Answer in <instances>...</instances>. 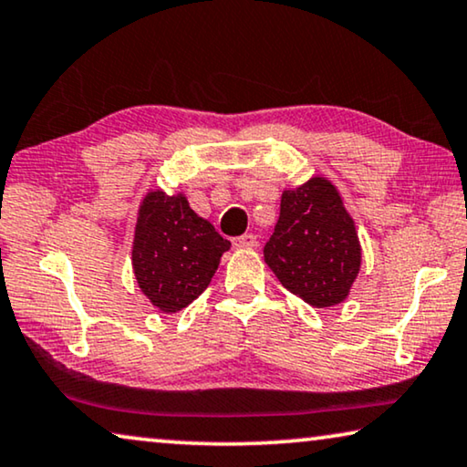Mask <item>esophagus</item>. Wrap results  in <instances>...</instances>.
<instances>
[{
    "label": "esophagus",
    "instance_id": "34e87169",
    "mask_svg": "<svg viewBox=\"0 0 467 467\" xmlns=\"http://www.w3.org/2000/svg\"><path fill=\"white\" fill-rule=\"evenodd\" d=\"M232 244H234V248H240V250H244V248H254V246H256V235H253V234L238 235V238H234V240H232Z\"/></svg>",
    "mask_w": 467,
    "mask_h": 467
}]
</instances>
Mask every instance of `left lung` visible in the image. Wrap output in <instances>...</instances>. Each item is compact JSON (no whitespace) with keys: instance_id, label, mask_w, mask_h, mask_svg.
Wrapping results in <instances>:
<instances>
[{"instance_id":"obj_1","label":"left lung","mask_w":467,"mask_h":467,"mask_svg":"<svg viewBox=\"0 0 467 467\" xmlns=\"http://www.w3.org/2000/svg\"><path fill=\"white\" fill-rule=\"evenodd\" d=\"M263 254L282 286L312 307L346 301L362 248L339 189L324 177L284 189L280 219Z\"/></svg>"}]
</instances>
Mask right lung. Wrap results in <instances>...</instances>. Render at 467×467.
Segmentation results:
<instances>
[{
  "label": "right lung",
  "instance_id": "add662e5",
  "mask_svg": "<svg viewBox=\"0 0 467 467\" xmlns=\"http://www.w3.org/2000/svg\"><path fill=\"white\" fill-rule=\"evenodd\" d=\"M232 242L198 217L183 193L151 189L139 206L132 269L160 312L177 314L204 293Z\"/></svg>",
  "mask_w": 467,
  "mask_h": 467
}]
</instances>
